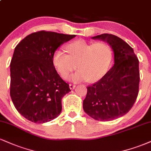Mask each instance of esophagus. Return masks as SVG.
<instances>
[{"instance_id":"obj_1","label":"esophagus","mask_w":151,"mask_h":151,"mask_svg":"<svg viewBox=\"0 0 151 151\" xmlns=\"http://www.w3.org/2000/svg\"><path fill=\"white\" fill-rule=\"evenodd\" d=\"M69 86H70V88L71 90H73V89H74V88H75V85L74 84H72V83H70V85H69Z\"/></svg>"}]
</instances>
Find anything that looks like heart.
Wrapping results in <instances>:
<instances>
[{
  "label": "heart",
  "mask_w": 151,
  "mask_h": 151,
  "mask_svg": "<svg viewBox=\"0 0 151 151\" xmlns=\"http://www.w3.org/2000/svg\"><path fill=\"white\" fill-rule=\"evenodd\" d=\"M68 55L61 49L54 52L52 63L56 71L64 78L72 71L77 72L67 77L74 82L99 81L108 70L112 60V50L106 43L87 42L77 40L67 46Z\"/></svg>",
  "instance_id": "obj_1"
}]
</instances>
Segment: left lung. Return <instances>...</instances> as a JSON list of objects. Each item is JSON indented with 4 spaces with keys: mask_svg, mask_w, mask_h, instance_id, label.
<instances>
[{
    "mask_svg": "<svg viewBox=\"0 0 151 151\" xmlns=\"http://www.w3.org/2000/svg\"><path fill=\"white\" fill-rule=\"evenodd\" d=\"M91 39L110 45L114 52V65L98 82L87 86L83 109L96 120H113L127 113L137 100L139 62L133 48L117 36L103 34Z\"/></svg>",
    "mask_w": 151,
    "mask_h": 151,
    "instance_id": "1",
    "label": "left lung"
}]
</instances>
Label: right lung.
I'll list each match as a JSON object with an SVG mask.
<instances>
[{
    "label": "right lung",
    "instance_id": "right-lung-1",
    "mask_svg": "<svg viewBox=\"0 0 151 151\" xmlns=\"http://www.w3.org/2000/svg\"><path fill=\"white\" fill-rule=\"evenodd\" d=\"M52 32H35L17 45L10 63V96L24 117L42 124L60 115L62 99L70 91L58 74L52 57L58 47L75 37Z\"/></svg>",
    "mask_w": 151,
    "mask_h": 151
}]
</instances>
